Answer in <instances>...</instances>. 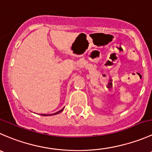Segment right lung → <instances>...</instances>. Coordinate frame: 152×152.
<instances>
[{
    "mask_svg": "<svg viewBox=\"0 0 152 152\" xmlns=\"http://www.w3.org/2000/svg\"><path fill=\"white\" fill-rule=\"evenodd\" d=\"M64 109H61V110H60L59 112H56V113H55V114H52V115H58V114L61 113V112H62V111L64 110ZM43 115V116H50V115Z\"/></svg>",
    "mask_w": 152,
    "mask_h": 152,
    "instance_id": "1",
    "label": "right lung"
}]
</instances>
